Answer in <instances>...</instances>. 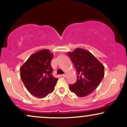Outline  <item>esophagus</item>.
<instances>
[{"label":"esophagus","instance_id":"obj_1","mask_svg":"<svg viewBox=\"0 0 127 127\" xmlns=\"http://www.w3.org/2000/svg\"><path fill=\"white\" fill-rule=\"evenodd\" d=\"M67 76V74L66 73H64V74H63V75H62V76L63 77H64V78H65V76Z\"/></svg>","mask_w":127,"mask_h":127}]
</instances>
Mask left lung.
Segmentation results:
<instances>
[{
  "label": "left lung",
  "instance_id": "8db88e82",
  "mask_svg": "<svg viewBox=\"0 0 127 127\" xmlns=\"http://www.w3.org/2000/svg\"><path fill=\"white\" fill-rule=\"evenodd\" d=\"M67 54L76 68L77 81L69 90L78 97H83L98 87L104 76V65L93 54L82 48H76Z\"/></svg>",
  "mask_w": 127,
  "mask_h": 127
}]
</instances>
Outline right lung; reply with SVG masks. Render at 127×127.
Wrapping results in <instances>:
<instances>
[{
  "label": "right lung",
  "instance_id": "obj_1",
  "mask_svg": "<svg viewBox=\"0 0 127 127\" xmlns=\"http://www.w3.org/2000/svg\"><path fill=\"white\" fill-rule=\"evenodd\" d=\"M53 54L44 49L33 54L20 67V77L30 94L44 98L54 90L57 78L52 75Z\"/></svg>",
  "mask_w": 127,
  "mask_h": 127
}]
</instances>
